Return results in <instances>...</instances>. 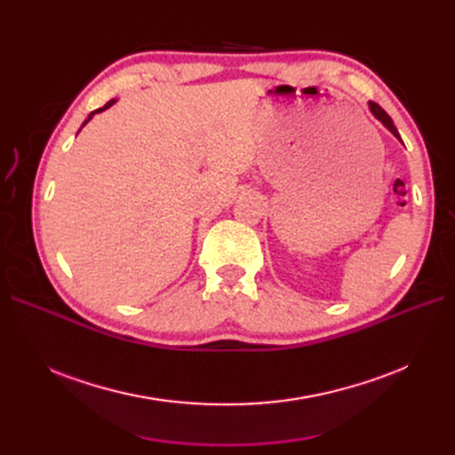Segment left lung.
<instances>
[{
    "label": "left lung",
    "mask_w": 455,
    "mask_h": 455,
    "mask_svg": "<svg viewBox=\"0 0 455 455\" xmlns=\"http://www.w3.org/2000/svg\"><path fill=\"white\" fill-rule=\"evenodd\" d=\"M370 109H371V114H374L381 123H383V125L385 127H387L395 136H396V139L398 140H401V134H398V131H396V127L393 125V119L387 116V114H385V109L381 108V106H378L376 102H370Z\"/></svg>",
    "instance_id": "obj_1"
}]
</instances>
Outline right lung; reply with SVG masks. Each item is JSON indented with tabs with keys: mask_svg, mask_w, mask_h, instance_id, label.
Listing matches in <instances>:
<instances>
[{
	"mask_svg": "<svg viewBox=\"0 0 455 455\" xmlns=\"http://www.w3.org/2000/svg\"><path fill=\"white\" fill-rule=\"evenodd\" d=\"M114 102H116V100H109V102H108V104H106V106H104V108H99V109H94V112H92V114H91V116H89V119H91V117H92V116H94V114H99V112H104V109H108V108H109V106H112V104H114ZM89 119H87V121H85V123H84V125H87V123H89Z\"/></svg>",
	"mask_w": 455,
	"mask_h": 455,
	"instance_id": "right-lung-1",
	"label": "right lung"
}]
</instances>
